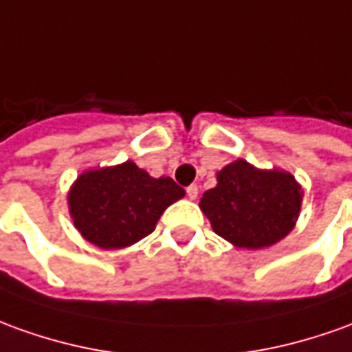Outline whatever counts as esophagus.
Segmentation results:
<instances>
[{"instance_id":"obj_1","label":"esophagus","mask_w":352,"mask_h":352,"mask_svg":"<svg viewBox=\"0 0 352 352\" xmlns=\"http://www.w3.org/2000/svg\"><path fill=\"white\" fill-rule=\"evenodd\" d=\"M186 193H188V197H190V199H197L199 188H197L195 184H191V186H188V188H186Z\"/></svg>"}]
</instances>
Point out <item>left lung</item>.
Masks as SVG:
<instances>
[{
	"label": "left lung",
	"instance_id": "8db88e82",
	"mask_svg": "<svg viewBox=\"0 0 352 352\" xmlns=\"http://www.w3.org/2000/svg\"><path fill=\"white\" fill-rule=\"evenodd\" d=\"M301 201V186L292 174L236 161L218 172L217 188L203 193L199 207L220 237L237 247L263 249L292 232Z\"/></svg>",
	"mask_w": 352,
	"mask_h": 352
}]
</instances>
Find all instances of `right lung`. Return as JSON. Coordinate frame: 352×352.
Here are the masks:
<instances>
[{
    "instance_id": "obj_1",
    "label": "right lung",
    "mask_w": 352,
    "mask_h": 352,
    "mask_svg": "<svg viewBox=\"0 0 352 352\" xmlns=\"http://www.w3.org/2000/svg\"><path fill=\"white\" fill-rule=\"evenodd\" d=\"M184 197L172 178H151L134 162L88 170L69 193L70 217L89 243L120 249L149 236L164 208Z\"/></svg>"
}]
</instances>
